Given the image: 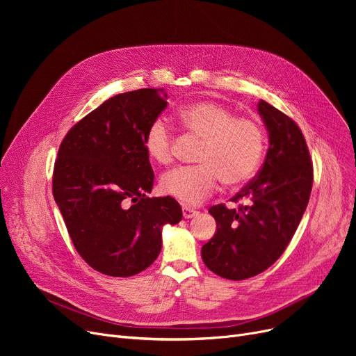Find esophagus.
I'll list each match as a JSON object with an SVG mask.
<instances>
[{
	"label": "esophagus",
	"mask_w": 356,
	"mask_h": 356,
	"mask_svg": "<svg viewBox=\"0 0 356 356\" xmlns=\"http://www.w3.org/2000/svg\"><path fill=\"white\" fill-rule=\"evenodd\" d=\"M183 218L184 219H191V218H195V216H197V211H195V209H191V208H188V207H183Z\"/></svg>",
	"instance_id": "34e87169"
}]
</instances>
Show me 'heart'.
Segmentation results:
<instances>
[{
  "mask_svg": "<svg viewBox=\"0 0 356 356\" xmlns=\"http://www.w3.org/2000/svg\"><path fill=\"white\" fill-rule=\"evenodd\" d=\"M177 120L191 134L203 140L199 165L179 167L160 180V191L188 207L199 204L222 181L239 186L252 179L263 161L264 129L255 120L238 118L234 111L212 101H196L177 112ZM173 133L164 120L149 124L144 148L157 164L173 160Z\"/></svg>",
  "mask_w": 356,
  "mask_h": 356,
  "instance_id": "obj_1",
  "label": "heart"
}]
</instances>
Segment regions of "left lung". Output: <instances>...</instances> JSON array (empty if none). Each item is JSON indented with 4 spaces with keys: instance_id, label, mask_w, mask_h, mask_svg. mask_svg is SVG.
<instances>
[{
    "instance_id": "left-lung-1",
    "label": "left lung",
    "mask_w": 356,
    "mask_h": 356,
    "mask_svg": "<svg viewBox=\"0 0 356 356\" xmlns=\"http://www.w3.org/2000/svg\"><path fill=\"white\" fill-rule=\"evenodd\" d=\"M268 152L257 177L232 202L247 207L209 209L216 232L202 247L204 266L228 280H245L271 267L287 248L307 208L313 165L297 124L268 102H258Z\"/></svg>"
}]
</instances>
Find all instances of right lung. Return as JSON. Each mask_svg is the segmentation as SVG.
Wrapping results in <instances>:
<instances>
[{"mask_svg":"<svg viewBox=\"0 0 356 356\" xmlns=\"http://www.w3.org/2000/svg\"><path fill=\"white\" fill-rule=\"evenodd\" d=\"M165 106L159 89L120 93L72 127L60 144L53 196L74 248L102 274L144 271L161 251L163 227L181 220L173 197H148L154 173L144 137Z\"/></svg>","mask_w":356,"mask_h":356,"instance_id":"right-lung-1","label":"right lung"}]
</instances>
